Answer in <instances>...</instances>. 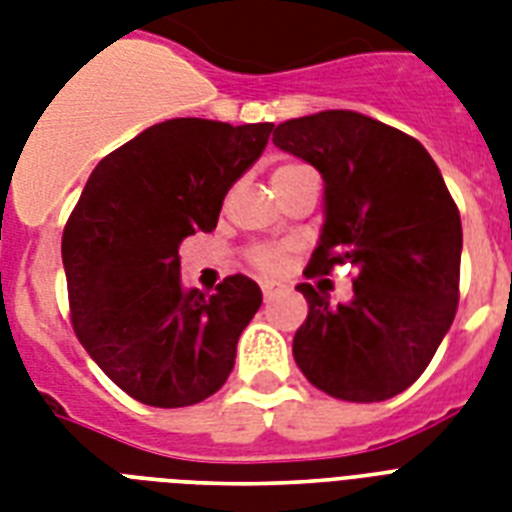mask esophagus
Instances as JSON below:
<instances>
[{"mask_svg":"<svg viewBox=\"0 0 512 512\" xmlns=\"http://www.w3.org/2000/svg\"><path fill=\"white\" fill-rule=\"evenodd\" d=\"M281 292H287V287H284V284H279V281H265L263 284L265 303H268V300H273V297H279Z\"/></svg>","mask_w":512,"mask_h":512,"instance_id":"34e87169","label":"esophagus"}]
</instances>
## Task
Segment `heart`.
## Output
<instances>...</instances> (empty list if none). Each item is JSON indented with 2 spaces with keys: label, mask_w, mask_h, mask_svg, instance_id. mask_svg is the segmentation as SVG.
<instances>
[{
  "label": "heart",
  "mask_w": 512,
  "mask_h": 512,
  "mask_svg": "<svg viewBox=\"0 0 512 512\" xmlns=\"http://www.w3.org/2000/svg\"><path fill=\"white\" fill-rule=\"evenodd\" d=\"M303 164H284L279 170L273 172V177L284 175V172H292V170H300ZM249 263L255 265L260 273H279L287 263V247H281V244H257L247 252Z\"/></svg>",
  "instance_id": "heart-1"
}]
</instances>
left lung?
<instances>
[{
    "label": "left lung",
    "instance_id": "left-lung-1",
    "mask_svg": "<svg viewBox=\"0 0 512 512\" xmlns=\"http://www.w3.org/2000/svg\"><path fill=\"white\" fill-rule=\"evenodd\" d=\"M273 143L324 177V228L305 276L353 265V300L300 284L308 319L292 353L327 396L372 404L412 385L460 300L462 223L436 162L412 135L356 111L279 124Z\"/></svg>",
    "mask_w": 512,
    "mask_h": 512
}]
</instances>
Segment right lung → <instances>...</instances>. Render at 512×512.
I'll return each mask as SVG.
<instances>
[{
  "label": "right lung",
  "instance_id": "1",
  "mask_svg": "<svg viewBox=\"0 0 512 512\" xmlns=\"http://www.w3.org/2000/svg\"><path fill=\"white\" fill-rule=\"evenodd\" d=\"M273 124L170 119L100 159L63 231L71 324L92 361L140 404L177 409L223 388L263 303L247 276L185 289L177 249L217 225L228 188Z\"/></svg>",
  "mask_w": 512,
  "mask_h": 512
}]
</instances>
